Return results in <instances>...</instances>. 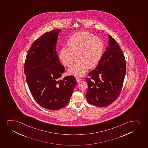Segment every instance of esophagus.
Listing matches in <instances>:
<instances>
[{
    "mask_svg": "<svg viewBox=\"0 0 148 148\" xmlns=\"http://www.w3.org/2000/svg\"><path fill=\"white\" fill-rule=\"evenodd\" d=\"M76 79L77 82H80L81 80H82V79L80 78H79V77H76Z\"/></svg>",
    "mask_w": 148,
    "mask_h": 148,
    "instance_id": "obj_1",
    "label": "esophagus"
}]
</instances>
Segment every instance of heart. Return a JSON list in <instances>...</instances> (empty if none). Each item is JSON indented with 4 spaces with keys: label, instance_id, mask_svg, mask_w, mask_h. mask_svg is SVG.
<instances>
[{
    "label": "heart",
    "instance_id": "obj_1",
    "mask_svg": "<svg viewBox=\"0 0 148 148\" xmlns=\"http://www.w3.org/2000/svg\"><path fill=\"white\" fill-rule=\"evenodd\" d=\"M68 48L62 47L59 52V58L62 64L67 67L72 65L68 70L70 74L77 76L84 75L88 68L96 66L102 55L104 44L102 41L88 32L75 33L68 40Z\"/></svg>",
    "mask_w": 148,
    "mask_h": 148
}]
</instances>
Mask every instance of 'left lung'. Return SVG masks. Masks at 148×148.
<instances>
[{"mask_svg": "<svg viewBox=\"0 0 148 148\" xmlns=\"http://www.w3.org/2000/svg\"><path fill=\"white\" fill-rule=\"evenodd\" d=\"M109 45L97 67L86 78V97L89 104L105 107L119 97L126 71V61L120 46L108 35Z\"/></svg>", "mask_w": 148, "mask_h": 148, "instance_id": "8db88e82", "label": "left lung"}]
</instances>
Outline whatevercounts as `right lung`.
Returning a JSON list of instances; mask_svg holds the SVG:
<instances>
[{
	"label": "right lung",
	"mask_w": 148,
	"mask_h": 148,
	"mask_svg": "<svg viewBox=\"0 0 148 148\" xmlns=\"http://www.w3.org/2000/svg\"><path fill=\"white\" fill-rule=\"evenodd\" d=\"M61 29L46 32L32 44L26 56L24 73L30 91L42 107L58 110L69 102L77 81L73 76L59 80L65 71L56 51Z\"/></svg>",
	"instance_id": "1"
}]
</instances>
